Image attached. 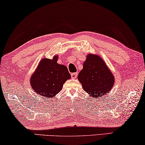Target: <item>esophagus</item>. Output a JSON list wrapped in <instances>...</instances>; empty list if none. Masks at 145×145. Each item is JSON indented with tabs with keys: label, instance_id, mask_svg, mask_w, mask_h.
<instances>
[{
	"label": "esophagus",
	"instance_id": "1",
	"mask_svg": "<svg viewBox=\"0 0 145 145\" xmlns=\"http://www.w3.org/2000/svg\"><path fill=\"white\" fill-rule=\"evenodd\" d=\"M77 75H78V72L72 73V74H71V77H72V78H76L77 77Z\"/></svg>",
	"mask_w": 145,
	"mask_h": 145
}]
</instances>
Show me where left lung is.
<instances>
[{"label":"left lung","mask_w":145,"mask_h":145,"mask_svg":"<svg viewBox=\"0 0 145 145\" xmlns=\"http://www.w3.org/2000/svg\"><path fill=\"white\" fill-rule=\"evenodd\" d=\"M83 67L78 78L85 92L96 98L110 91L114 78L100 57L89 54Z\"/></svg>","instance_id":"1"}]
</instances>
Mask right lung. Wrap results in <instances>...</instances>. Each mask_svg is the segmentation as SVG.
<instances>
[{
	"label": "right lung",
	"mask_w": 145,
	"mask_h": 145,
	"mask_svg": "<svg viewBox=\"0 0 145 145\" xmlns=\"http://www.w3.org/2000/svg\"><path fill=\"white\" fill-rule=\"evenodd\" d=\"M70 78L67 68L57 63L56 56L53 60L44 58L31 76V85L40 96L52 98L61 91L64 83Z\"/></svg>",
	"instance_id": "obj_1"
}]
</instances>
